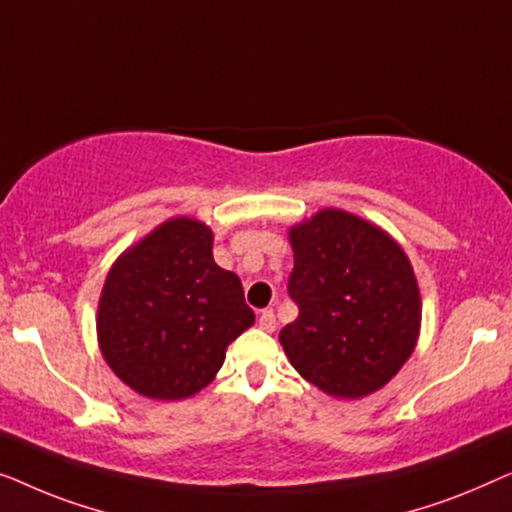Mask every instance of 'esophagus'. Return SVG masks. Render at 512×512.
<instances>
[{
  "label": "esophagus",
  "mask_w": 512,
  "mask_h": 512,
  "mask_svg": "<svg viewBox=\"0 0 512 512\" xmlns=\"http://www.w3.org/2000/svg\"><path fill=\"white\" fill-rule=\"evenodd\" d=\"M259 329H264V331L276 329V315H273V311L259 313Z\"/></svg>",
  "instance_id": "1"
}]
</instances>
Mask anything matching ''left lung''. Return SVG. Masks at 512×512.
Masks as SVG:
<instances>
[{"instance_id":"left-lung-1","label":"left lung","mask_w":512,"mask_h":512,"mask_svg":"<svg viewBox=\"0 0 512 512\" xmlns=\"http://www.w3.org/2000/svg\"><path fill=\"white\" fill-rule=\"evenodd\" d=\"M287 292L297 320L280 331L287 359L338 399H362L397 376L420 334V287L401 246L357 215L325 208L290 229Z\"/></svg>"}]
</instances>
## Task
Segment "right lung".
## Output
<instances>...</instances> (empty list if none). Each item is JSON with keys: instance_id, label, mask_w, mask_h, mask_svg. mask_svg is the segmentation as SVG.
Returning a JSON list of instances; mask_svg holds the SVG:
<instances>
[{"instance_id": "right-lung-1", "label": "right lung", "mask_w": 512, "mask_h": 512, "mask_svg": "<svg viewBox=\"0 0 512 512\" xmlns=\"http://www.w3.org/2000/svg\"><path fill=\"white\" fill-rule=\"evenodd\" d=\"M211 248L204 222L171 218L106 276L99 348L115 376L143 397L178 401L204 390L227 345L253 327L239 276L220 269Z\"/></svg>"}]
</instances>
